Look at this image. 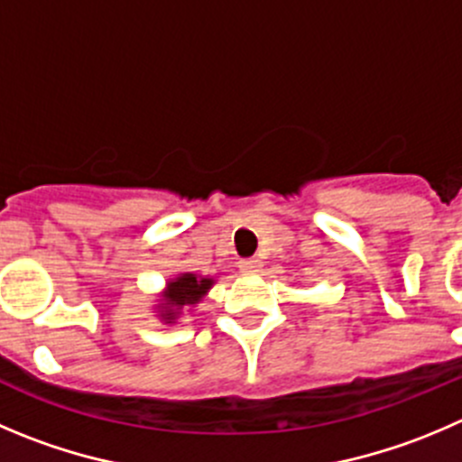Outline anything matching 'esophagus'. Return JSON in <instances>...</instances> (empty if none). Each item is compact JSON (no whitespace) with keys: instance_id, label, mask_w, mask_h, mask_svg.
Returning a JSON list of instances; mask_svg holds the SVG:
<instances>
[{"instance_id":"34e87169","label":"esophagus","mask_w":462,"mask_h":462,"mask_svg":"<svg viewBox=\"0 0 462 462\" xmlns=\"http://www.w3.org/2000/svg\"><path fill=\"white\" fill-rule=\"evenodd\" d=\"M238 265H240V270L245 272V274H256V272H261L263 263L258 261V258H243Z\"/></svg>"}]
</instances>
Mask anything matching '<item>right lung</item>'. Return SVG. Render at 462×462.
I'll use <instances>...</instances> for the list:
<instances>
[{"label": "right lung", "mask_w": 462, "mask_h": 462, "mask_svg": "<svg viewBox=\"0 0 462 462\" xmlns=\"http://www.w3.org/2000/svg\"><path fill=\"white\" fill-rule=\"evenodd\" d=\"M213 283L215 279L190 274V272L179 274L177 279H170L168 288L161 294L162 300L158 304V318L165 324H172L181 315L183 309L199 304L204 300V294L213 288Z\"/></svg>", "instance_id": "1"}]
</instances>
